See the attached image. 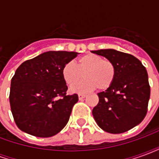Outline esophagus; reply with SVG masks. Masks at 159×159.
<instances>
[{
    "label": "esophagus",
    "instance_id": "esophagus-1",
    "mask_svg": "<svg viewBox=\"0 0 159 159\" xmlns=\"http://www.w3.org/2000/svg\"><path fill=\"white\" fill-rule=\"evenodd\" d=\"M85 97H86V95H85V94H82V93H79V94H78V99H79V100H83Z\"/></svg>",
    "mask_w": 159,
    "mask_h": 159
}]
</instances>
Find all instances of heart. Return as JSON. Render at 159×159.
I'll use <instances>...</instances> for the list:
<instances>
[{
    "label": "heart",
    "instance_id": "1",
    "mask_svg": "<svg viewBox=\"0 0 159 159\" xmlns=\"http://www.w3.org/2000/svg\"><path fill=\"white\" fill-rule=\"evenodd\" d=\"M84 80L70 88L73 93H86L94 89H106L111 85L115 78V66L110 60L88 53L78 59L76 65L66 63L62 69V76L68 85L77 83L83 76Z\"/></svg>",
    "mask_w": 159,
    "mask_h": 159
}]
</instances>
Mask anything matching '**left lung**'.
<instances>
[{
  "instance_id": "1",
  "label": "left lung",
  "mask_w": 159,
  "mask_h": 159,
  "mask_svg": "<svg viewBox=\"0 0 159 159\" xmlns=\"http://www.w3.org/2000/svg\"><path fill=\"white\" fill-rule=\"evenodd\" d=\"M92 52L112 62L116 70L111 85L98 93L99 103L92 111L93 118L106 132H126L141 123L147 114L150 99L147 70L134 56L115 49Z\"/></svg>"
}]
</instances>
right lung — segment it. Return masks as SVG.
Masks as SVG:
<instances>
[{
    "label": "right lung",
    "instance_id": "1",
    "mask_svg": "<svg viewBox=\"0 0 159 159\" xmlns=\"http://www.w3.org/2000/svg\"><path fill=\"white\" fill-rule=\"evenodd\" d=\"M76 52L48 51L22 63L11 80L10 106L20 130L51 137L65 128L77 94L66 95L62 69Z\"/></svg>",
    "mask_w": 159,
    "mask_h": 159
}]
</instances>
